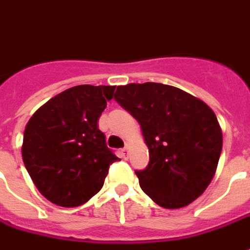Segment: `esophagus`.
<instances>
[{
	"mask_svg": "<svg viewBox=\"0 0 250 250\" xmlns=\"http://www.w3.org/2000/svg\"><path fill=\"white\" fill-rule=\"evenodd\" d=\"M122 157L125 158V159L128 158V147H125V148L122 150Z\"/></svg>",
	"mask_w": 250,
	"mask_h": 250,
	"instance_id": "1",
	"label": "esophagus"
}]
</instances>
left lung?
<instances>
[{"label":"left lung","instance_id":"1","mask_svg":"<svg viewBox=\"0 0 250 250\" xmlns=\"http://www.w3.org/2000/svg\"><path fill=\"white\" fill-rule=\"evenodd\" d=\"M115 100L141 125L150 162L135 171L142 190L165 209L191 204L214 177L222 131L201 99L161 83L119 85Z\"/></svg>","mask_w":250,"mask_h":250}]
</instances>
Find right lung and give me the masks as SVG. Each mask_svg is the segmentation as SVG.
<instances>
[{
	"label": "right lung",
	"mask_w": 250,
	"mask_h": 250,
	"mask_svg": "<svg viewBox=\"0 0 250 250\" xmlns=\"http://www.w3.org/2000/svg\"><path fill=\"white\" fill-rule=\"evenodd\" d=\"M114 91V85L68 88L42 104L28 122L22 161L36 188L52 204H85L103 188L109 165L119 159L98 127Z\"/></svg>",
	"instance_id": "right-lung-1"
}]
</instances>
